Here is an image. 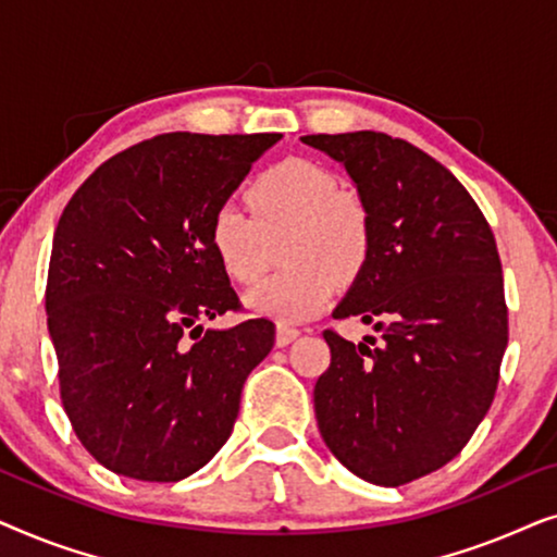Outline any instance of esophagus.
<instances>
[{"label":"esophagus","instance_id":"esophagus-1","mask_svg":"<svg viewBox=\"0 0 557 557\" xmlns=\"http://www.w3.org/2000/svg\"><path fill=\"white\" fill-rule=\"evenodd\" d=\"M299 337H301V332L296 330V326L278 324V330H276V345H278V347L292 345V342H294V339H299Z\"/></svg>","mask_w":557,"mask_h":557}]
</instances>
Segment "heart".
<instances>
[{
  "mask_svg": "<svg viewBox=\"0 0 557 557\" xmlns=\"http://www.w3.org/2000/svg\"><path fill=\"white\" fill-rule=\"evenodd\" d=\"M246 210L220 205L210 215L208 240L225 276L240 286L256 284L281 243L288 265L246 296L253 314L281 324L322 314L337 296L339 281H355L375 246V223L364 197L339 187L330 166L288 157L265 166L246 187Z\"/></svg>",
  "mask_w": 557,
  "mask_h": 557,
  "instance_id": "b5f03b06",
  "label": "heart"
}]
</instances>
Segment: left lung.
<instances>
[{"label":"left lung","mask_w":557,"mask_h":557,"mask_svg":"<svg viewBox=\"0 0 557 557\" xmlns=\"http://www.w3.org/2000/svg\"><path fill=\"white\" fill-rule=\"evenodd\" d=\"M301 141L345 164L375 223L370 261L332 317L383 332L355 345L324 330L319 431L364 482L408 484L461 454L497 393L509 337L497 240L467 187L406 139Z\"/></svg>","instance_id":"left-lung-1"}]
</instances>
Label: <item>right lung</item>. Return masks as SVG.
Instances as JSON below:
<instances>
[{"label":"right lung","mask_w":557,"mask_h":557,"mask_svg":"<svg viewBox=\"0 0 557 557\" xmlns=\"http://www.w3.org/2000/svg\"><path fill=\"white\" fill-rule=\"evenodd\" d=\"M281 134H159L75 189L52 240L45 309L60 400L98 463L180 482L231 438L276 326L246 319L208 240L210 215Z\"/></svg>","instance_id":"add662e5"}]
</instances>
